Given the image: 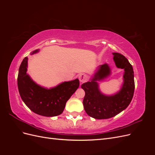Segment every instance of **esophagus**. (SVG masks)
Wrapping results in <instances>:
<instances>
[{
    "label": "esophagus",
    "mask_w": 155,
    "mask_h": 155,
    "mask_svg": "<svg viewBox=\"0 0 155 155\" xmlns=\"http://www.w3.org/2000/svg\"><path fill=\"white\" fill-rule=\"evenodd\" d=\"M78 78H79V80L80 81V82L83 83V82H85L87 81L88 76L85 74H81L79 75Z\"/></svg>",
    "instance_id": "1"
}]
</instances>
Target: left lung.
<instances>
[{
	"instance_id": "left-lung-1",
	"label": "left lung",
	"mask_w": 155,
	"mask_h": 155,
	"mask_svg": "<svg viewBox=\"0 0 155 155\" xmlns=\"http://www.w3.org/2000/svg\"><path fill=\"white\" fill-rule=\"evenodd\" d=\"M116 67L125 70L124 82L121 90L115 95L107 96L100 92L97 80L107 77L110 70L107 64L99 67L91 81L83 83L81 88L85 92L83 104L87 114L95 119H108L119 114L129 106L134 91V72L132 65L125 56L112 53Z\"/></svg>"
}]
</instances>
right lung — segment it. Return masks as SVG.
Instances as JSON below:
<instances>
[{
    "mask_svg": "<svg viewBox=\"0 0 155 155\" xmlns=\"http://www.w3.org/2000/svg\"><path fill=\"white\" fill-rule=\"evenodd\" d=\"M35 50L31 54L36 53ZM28 58L22 60L18 70V92L26 105L35 113L44 116H55L64 110L67 101L79 86V79L64 82L50 89L41 87L26 74Z\"/></svg>",
    "mask_w": 155,
    "mask_h": 155,
    "instance_id": "right-lung-1",
    "label": "right lung"
}]
</instances>
